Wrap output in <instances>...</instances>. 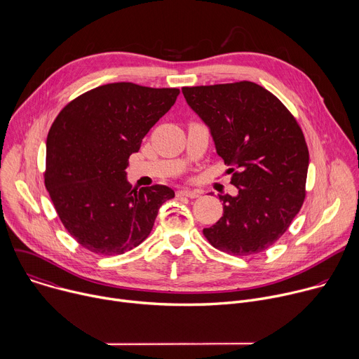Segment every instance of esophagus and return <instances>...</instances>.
<instances>
[{
	"label": "esophagus",
	"instance_id": "obj_1",
	"mask_svg": "<svg viewBox=\"0 0 359 359\" xmlns=\"http://www.w3.org/2000/svg\"><path fill=\"white\" fill-rule=\"evenodd\" d=\"M201 194L200 190H189V189H183V190H179L176 193L177 197H189V198H196Z\"/></svg>",
	"mask_w": 359,
	"mask_h": 359
}]
</instances>
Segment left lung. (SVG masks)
Instances as JSON below:
<instances>
[{
	"label": "left lung",
	"mask_w": 359,
	"mask_h": 359,
	"mask_svg": "<svg viewBox=\"0 0 359 359\" xmlns=\"http://www.w3.org/2000/svg\"><path fill=\"white\" fill-rule=\"evenodd\" d=\"M182 92L209 126L238 190L220 196L223 216L203 230L204 237L240 257L267 250L304 203L310 155L299 125L277 96L254 82L184 86Z\"/></svg>",
	"instance_id": "8db88e82"
}]
</instances>
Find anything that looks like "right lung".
Instances as JSON below:
<instances>
[{
	"instance_id": "1",
	"label": "right lung",
	"mask_w": 359,
	"mask_h": 359,
	"mask_svg": "<svg viewBox=\"0 0 359 359\" xmlns=\"http://www.w3.org/2000/svg\"><path fill=\"white\" fill-rule=\"evenodd\" d=\"M177 88L116 82L90 89L60 112L46 137L45 187L68 233L86 250L123 254L150 234L163 184L132 189L129 156L176 102Z\"/></svg>"
}]
</instances>
